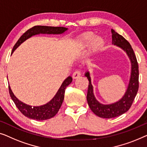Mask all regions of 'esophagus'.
<instances>
[{"label":"esophagus","instance_id":"obj_1","mask_svg":"<svg viewBox=\"0 0 147 147\" xmlns=\"http://www.w3.org/2000/svg\"><path fill=\"white\" fill-rule=\"evenodd\" d=\"M80 75H81V73H80V71H75L73 74V78L74 79H76V78L80 77Z\"/></svg>","mask_w":147,"mask_h":147}]
</instances>
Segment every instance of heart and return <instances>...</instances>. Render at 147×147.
I'll use <instances>...</instances> for the list:
<instances>
[{"label": "heart", "mask_w": 147, "mask_h": 147, "mask_svg": "<svg viewBox=\"0 0 147 147\" xmlns=\"http://www.w3.org/2000/svg\"><path fill=\"white\" fill-rule=\"evenodd\" d=\"M104 45V40L101 37H96L94 34H87L80 38L79 47L81 49L90 48L92 47L95 49H99Z\"/></svg>", "instance_id": "1"}]
</instances>
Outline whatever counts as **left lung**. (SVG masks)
<instances>
[{
    "label": "left lung",
    "instance_id": "left-lung-1",
    "mask_svg": "<svg viewBox=\"0 0 147 147\" xmlns=\"http://www.w3.org/2000/svg\"><path fill=\"white\" fill-rule=\"evenodd\" d=\"M111 32L113 44L120 47L127 53L131 63V77L127 91L125 92L124 96L119 101L112 104H101L96 100L94 95L93 86L91 84V78L89 72H86L84 74L89 81L86 96L88 106L95 115L105 119H111L119 117L127 112L135 100L138 89V65L133 49H132L130 43L123 36L118 34L113 29H111Z\"/></svg>",
    "mask_w": 147,
    "mask_h": 147
}]
</instances>
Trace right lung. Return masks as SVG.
<instances>
[{"instance_id": "1", "label": "right lung", "mask_w": 147, "mask_h": 147, "mask_svg": "<svg viewBox=\"0 0 147 147\" xmlns=\"http://www.w3.org/2000/svg\"><path fill=\"white\" fill-rule=\"evenodd\" d=\"M68 28L60 26H34L32 28L28 29L20 37L17 42L12 49V53L16 50L22 42H24L28 38L39 34H60L67 31ZM73 81L71 76H68L62 83L61 87L59 88L57 94L53 97L51 100L48 103L42 106L32 107L18 100L12 92L10 86H9V93L11 98L14 101V104L20 112L25 117L31 119L37 120V121H44L51 119L57 115L63 104L66 88Z\"/></svg>"}]
</instances>
